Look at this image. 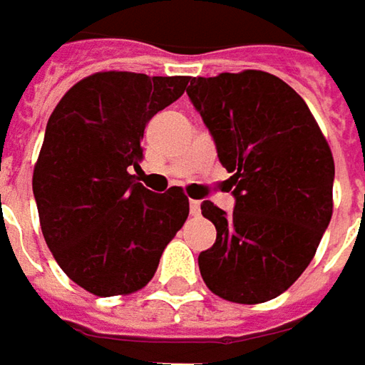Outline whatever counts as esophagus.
Returning a JSON list of instances; mask_svg holds the SVG:
<instances>
[{
  "label": "esophagus",
  "mask_w": 365,
  "mask_h": 365,
  "mask_svg": "<svg viewBox=\"0 0 365 365\" xmlns=\"http://www.w3.org/2000/svg\"><path fill=\"white\" fill-rule=\"evenodd\" d=\"M189 207H190V215H195V217H197V215H201V201H195V199H192V201L189 203Z\"/></svg>",
  "instance_id": "34e87169"
}]
</instances>
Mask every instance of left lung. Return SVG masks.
<instances>
[{"mask_svg":"<svg viewBox=\"0 0 365 365\" xmlns=\"http://www.w3.org/2000/svg\"><path fill=\"white\" fill-rule=\"evenodd\" d=\"M187 95L227 168L235 209L203 201L217 240L199 254L211 292L258 304L304 272L333 213L331 148L302 97L264 71L190 78Z\"/></svg>","mask_w":365,"mask_h":365,"instance_id":"obj_1","label":"left lung"}]
</instances>
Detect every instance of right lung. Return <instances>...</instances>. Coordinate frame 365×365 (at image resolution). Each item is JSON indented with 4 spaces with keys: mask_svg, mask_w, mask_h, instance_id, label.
<instances>
[{
    "mask_svg": "<svg viewBox=\"0 0 365 365\" xmlns=\"http://www.w3.org/2000/svg\"><path fill=\"white\" fill-rule=\"evenodd\" d=\"M189 77L107 71L78 81L54 107L34 166L40 227L63 272L97 297L144 288L189 217L180 187L135 180L146 123Z\"/></svg>",
    "mask_w": 365,
    "mask_h": 365,
    "instance_id": "obj_1",
    "label": "right lung"
}]
</instances>
